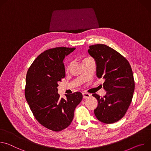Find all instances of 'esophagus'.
<instances>
[{"mask_svg": "<svg viewBox=\"0 0 151 151\" xmlns=\"http://www.w3.org/2000/svg\"><path fill=\"white\" fill-rule=\"evenodd\" d=\"M82 95H83V98L84 99H88L90 97L91 95L88 93H82Z\"/></svg>", "mask_w": 151, "mask_h": 151, "instance_id": "obj_1", "label": "esophagus"}]
</instances>
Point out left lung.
<instances>
[{
  "label": "left lung",
  "instance_id": "8db88e82",
  "mask_svg": "<svg viewBox=\"0 0 151 151\" xmlns=\"http://www.w3.org/2000/svg\"><path fill=\"white\" fill-rule=\"evenodd\" d=\"M88 52L96 61L97 76L104 79L106 91L103 97L93 94L98 101L94 114L103 123H114L125 115L132 100L135 85L131 66L121 54L104 44L91 45Z\"/></svg>",
  "mask_w": 151,
  "mask_h": 151
}]
</instances>
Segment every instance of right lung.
<instances>
[{
    "label": "right lung",
    "mask_w": 151,
    "mask_h": 151,
    "mask_svg": "<svg viewBox=\"0 0 151 151\" xmlns=\"http://www.w3.org/2000/svg\"><path fill=\"white\" fill-rule=\"evenodd\" d=\"M75 48L57 47L41 53L26 75L25 97L37 121L54 132L67 128L72 122L76 107L82 99L80 92L58 94V83L66 76L63 60Z\"/></svg>",
    "instance_id": "1"
}]
</instances>
